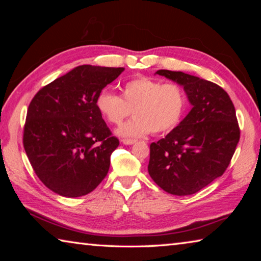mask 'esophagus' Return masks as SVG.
<instances>
[{
	"mask_svg": "<svg viewBox=\"0 0 261 261\" xmlns=\"http://www.w3.org/2000/svg\"><path fill=\"white\" fill-rule=\"evenodd\" d=\"M122 143L124 145H132L136 143L135 139H122Z\"/></svg>",
	"mask_w": 261,
	"mask_h": 261,
	"instance_id": "obj_1",
	"label": "esophagus"
}]
</instances>
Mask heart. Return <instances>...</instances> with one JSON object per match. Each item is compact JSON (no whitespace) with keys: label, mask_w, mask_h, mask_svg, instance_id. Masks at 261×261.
I'll list each match as a JSON object with an SVG mask.
<instances>
[{"label":"heart","mask_w":261,"mask_h":261,"mask_svg":"<svg viewBox=\"0 0 261 261\" xmlns=\"http://www.w3.org/2000/svg\"><path fill=\"white\" fill-rule=\"evenodd\" d=\"M96 107L109 123L120 125L131 113L135 117L118 129L124 137L162 135L174 130L183 120L188 96L177 83H162L149 77H137L122 86V96L100 92Z\"/></svg>","instance_id":"1"}]
</instances>
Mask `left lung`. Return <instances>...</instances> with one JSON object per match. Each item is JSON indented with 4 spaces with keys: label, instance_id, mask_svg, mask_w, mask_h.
<instances>
[{
    "label": "left lung",
    "instance_id": "obj_1",
    "mask_svg": "<svg viewBox=\"0 0 261 261\" xmlns=\"http://www.w3.org/2000/svg\"><path fill=\"white\" fill-rule=\"evenodd\" d=\"M156 73L182 85L192 109L165 138L151 144L148 174L166 192L188 196L227 170L241 137L236 110L214 83L182 71Z\"/></svg>",
    "mask_w": 261,
    "mask_h": 261
}]
</instances>
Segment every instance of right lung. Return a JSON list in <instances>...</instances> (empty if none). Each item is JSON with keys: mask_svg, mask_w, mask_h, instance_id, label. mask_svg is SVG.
Masks as SVG:
<instances>
[{"mask_svg": "<svg viewBox=\"0 0 261 261\" xmlns=\"http://www.w3.org/2000/svg\"><path fill=\"white\" fill-rule=\"evenodd\" d=\"M124 68L79 65L39 90L31 101L23 145L39 179L55 193H90L107 176L120 145L96 107V96Z\"/></svg>", "mask_w": 261, "mask_h": 261, "instance_id": "right-lung-1", "label": "right lung"}]
</instances>
